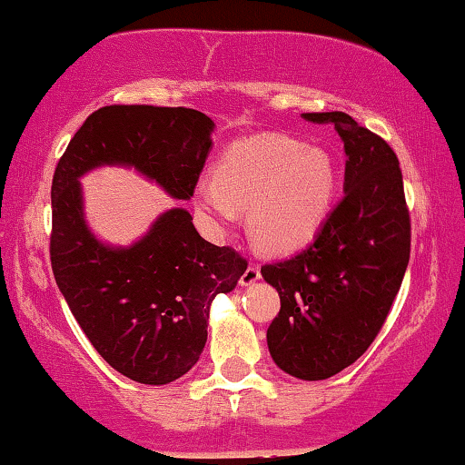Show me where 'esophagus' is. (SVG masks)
I'll list each match as a JSON object with an SVG mask.
<instances>
[{"label": "esophagus", "instance_id": "1", "mask_svg": "<svg viewBox=\"0 0 465 465\" xmlns=\"http://www.w3.org/2000/svg\"><path fill=\"white\" fill-rule=\"evenodd\" d=\"M260 278H262L260 265L249 263V268H247V270H245V273H242V276H241L239 284H241V286H251V284H255L257 280H260Z\"/></svg>", "mask_w": 465, "mask_h": 465}]
</instances>
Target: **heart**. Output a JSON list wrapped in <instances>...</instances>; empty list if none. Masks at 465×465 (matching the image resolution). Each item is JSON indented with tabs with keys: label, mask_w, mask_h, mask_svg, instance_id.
I'll return each instance as SVG.
<instances>
[{
	"label": "heart",
	"mask_w": 465,
	"mask_h": 465,
	"mask_svg": "<svg viewBox=\"0 0 465 465\" xmlns=\"http://www.w3.org/2000/svg\"><path fill=\"white\" fill-rule=\"evenodd\" d=\"M338 174L322 148L276 134L234 142L214 177L195 185V203L214 228L231 226L247 210V232L268 253L307 245L330 214Z\"/></svg>",
	"instance_id": "1"
}]
</instances>
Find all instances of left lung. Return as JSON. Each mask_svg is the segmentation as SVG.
I'll use <instances>...</instances> for the list:
<instances>
[{"label":"left lung","mask_w":465,"mask_h":465,"mask_svg":"<svg viewBox=\"0 0 465 465\" xmlns=\"http://www.w3.org/2000/svg\"><path fill=\"white\" fill-rule=\"evenodd\" d=\"M336 127L346 150L344 197L307 249L265 263L280 294L268 327L273 362L288 375L322 381L367 352L381 331L410 262V210L400 161L381 135L341 111L302 113Z\"/></svg>","instance_id":"8db88e82"}]
</instances>
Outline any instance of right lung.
Here are the masks:
<instances>
[{
	"mask_svg": "<svg viewBox=\"0 0 465 465\" xmlns=\"http://www.w3.org/2000/svg\"><path fill=\"white\" fill-rule=\"evenodd\" d=\"M214 121L195 109L111 104L67 143L51 185V268L96 352L132 381L166 385L200 361L210 304L247 270L232 247L200 237L173 208L142 241L113 249L84 223L78 177L101 164L135 166L177 200L193 195Z\"/></svg>",
	"mask_w": 465,
	"mask_h": 465,
	"instance_id": "right-lung-1",
	"label": "right lung"
}]
</instances>
